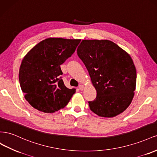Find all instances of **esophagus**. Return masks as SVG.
Segmentation results:
<instances>
[{
    "label": "esophagus",
    "mask_w": 157,
    "mask_h": 157,
    "mask_svg": "<svg viewBox=\"0 0 157 157\" xmlns=\"http://www.w3.org/2000/svg\"><path fill=\"white\" fill-rule=\"evenodd\" d=\"M79 89L81 91H83V89H84V86H83V85H79Z\"/></svg>",
    "instance_id": "1"
}]
</instances>
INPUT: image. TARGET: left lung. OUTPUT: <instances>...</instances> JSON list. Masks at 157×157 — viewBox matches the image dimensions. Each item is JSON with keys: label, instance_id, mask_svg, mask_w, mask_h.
Returning a JSON list of instances; mask_svg holds the SVG:
<instances>
[{"label": "left lung", "instance_id": "8db88e82", "mask_svg": "<svg viewBox=\"0 0 157 157\" xmlns=\"http://www.w3.org/2000/svg\"><path fill=\"white\" fill-rule=\"evenodd\" d=\"M97 97L89 101L94 113L112 118L131 104L136 86V69L131 56L109 40H83L78 47Z\"/></svg>", "mask_w": 157, "mask_h": 157}]
</instances>
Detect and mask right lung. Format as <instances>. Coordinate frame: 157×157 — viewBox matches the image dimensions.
<instances>
[{
  "label": "right lung",
  "mask_w": 157,
  "mask_h": 157,
  "mask_svg": "<svg viewBox=\"0 0 157 157\" xmlns=\"http://www.w3.org/2000/svg\"><path fill=\"white\" fill-rule=\"evenodd\" d=\"M80 39L48 38L22 60L19 81L26 101L35 109L52 113L64 108L75 93L62 79L60 65L73 55Z\"/></svg>",
  "instance_id": "obj_1"
}]
</instances>
